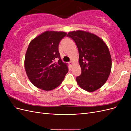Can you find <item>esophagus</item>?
<instances>
[{
    "label": "esophagus",
    "mask_w": 131,
    "mask_h": 131,
    "mask_svg": "<svg viewBox=\"0 0 131 131\" xmlns=\"http://www.w3.org/2000/svg\"><path fill=\"white\" fill-rule=\"evenodd\" d=\"M69 64L70 66H72V65L73 64V62H72V61H70V62H69Z\"/></svg>",
    "instance_id": "esophagus-1"
}]
</instances>
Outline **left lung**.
I'll list each match as a JSON object with an SVG mask.
<instances>
[{"instance_id":"1","label":"left lung","mask_w":131,"mask_h":131,"mask_svg":"<svg viewBox=\"0 0 131 131\" xmlns=\"http://www.w3.org/2000/svg\"><path fill=\"white\" fill-rule=\"evenodd\" d=\"M78 47L81 74L76 78L79 86L93 92L108 79L112 69V58L108 46L97 35L85 31L69 32L67 35Z\"/></svg>"}]
</instances>
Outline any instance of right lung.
<instances>
[{
	"mask_svg": "<svg viewBox=\"0 0 131 131\" xmlns=\"http://www.w3.org/2000/svg\"><path fill=\"white\" fill-rule=\"evenodd\" d=\"M66 35L63 31H46L30 41L25 67L29 80L37 88L45 91L56 88L68 72L58 51L59 43Z\"/></svg>",
	"mask_w": 131,
	"mask_h": 131,
	"instance_id": "add662e5",
	"label": "right lung"
}]
</instances>
